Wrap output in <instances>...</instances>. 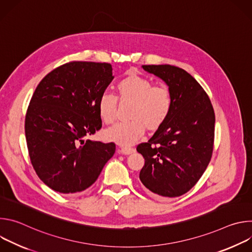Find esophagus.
Segmentation results:
<instances>
[{
    "instance_id": "1",
    "label": "esophagus",
    "mask_w": 252,
    "mask_h": 252,
    "mask_svg": "<svg viewBox=\"0 0 252 252\" xmlns=\"http://www.w3.org/2000/svg\"><path fill=\"white\" fill-rule=\"evenodd\" d=\"M120 152H121V154L126 156V155L132 154V153L134 152V149H132V148H122V149L120 150Z\"/></svg>"
}]
</instances>
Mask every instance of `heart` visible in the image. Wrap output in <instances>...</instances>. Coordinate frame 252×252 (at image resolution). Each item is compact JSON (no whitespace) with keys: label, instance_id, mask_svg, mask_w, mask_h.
<instances>
[{"label":"heart","instance_id":"obj_1","mask_svg":"<svg viewBox=\"0 0 252 252\" xmlns=\"http://www.w3.org/2000/svg\"><path fill=\"white\" fill-rule=\"evenodd\" d=\"M119 99L130 101L127 118L123 122L107 128L103 132L106 140L121 146H131L146 131L159 129L169 118L172 110L173 97L170 89L165 85L154 86V83L137 74H130L118 84ZM118 96L111 93H102L97 101L100 120L113 124L117 119Z\"/></svg>","mask_w":252,"mask_h":252}]
</instances>
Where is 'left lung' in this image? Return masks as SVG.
<instances>
[{"instance_id": "left-lung-1", "label": "left lung", "mask_w": 252, "mask_h": 252, "mask_svg": "<svg viewBox=\"0 0 252 252\" xmlns=\"http://www.w3.org/2000/svg\"><path fill=\"white\" fill-rule=\"evenodd\" d=\"M142 67L166 83L173 105L165 124L136 148L145 158L139 179L157 195L181 196L196 185L211 159L213 106L202 87L185 69L170 64Z\"/></svg>"}]
</instances>
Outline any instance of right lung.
Segmentation results:
<instances>
[{
  "label": "right lung",
  "mask_w": 252,
  "mask_h": 252,
  "mask_svg": "<svg viewBox=\"0 0 252 252\" xmlns=\"http://www.w3.org/2000/svg\"><path fill=\"white\" fill-rule=\"evenodd\" d=\"M112 71L107 63L69 62L50 71L31 98L25 120L30 159L55 191L87 189L116 152L114 142L87 139L101 128L97 101Z\"/></svg>",
  "instance_id": "right-lung-1"
}]
</instances>
